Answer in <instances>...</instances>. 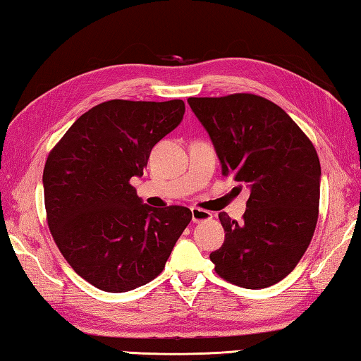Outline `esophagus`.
<instances>
[{
  "mask_svg": "<svg viewBox=\"0 0 361 361\" xmlns=\"http://www.w3.org/2000/svg\"><path fill=\"white\" fill-rule=\"evenodd\" d=\"M211 219H212V214L209 211L198 209V207H192V222L193 224L206 222V220H211Z\"/></svg>",
  "mask_w": 361,
  "mask_h": 361,
  "instance_id": "obj_1",
  "label": "esophagus"
}]
</instances>
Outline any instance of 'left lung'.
I'll use <instances>...</instances> for the list:
<instances>
[{
    "mask_svg": "<svg viewBox=\"0 0 361 361\" xmlns=\"http://www.w3.org/2000/svg\"><path fill=\"white\" fill-rule=\"evenodd\" d=\"M188 104L209 133L222 174L250 188L243 222L219 214L225 243L211 254L216 273L244 288L274 286L292 273L314 236L317 152L282 107L258 94L188 98Z\"/></svg>",
    "mask_w": 361,
    "mask_h": 361,
    "instance_id": "obj_1",
    "label": "left lung"
}]
</instances>
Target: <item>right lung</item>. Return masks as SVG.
Instances as JSON below:
<instances>
[{
    "label": "right lung",
    "mask_w": 361,
    "mask_h": 361,
    "mask_svg": "<svg viewBox=\"0 0 361 361\" xmlns=\"http://www.w3.org/2000/svg\"><path fill=\"white\" fill-rule=\"evenodd\" d=\"M184 112L182 99H111L82 114L50 150L42 174L49 230L93 287L120 293L155 279L190 224V209L142 204L130 182Z\"/></svg>",
    "instance_id": "add662e5"
}]
</instances>
